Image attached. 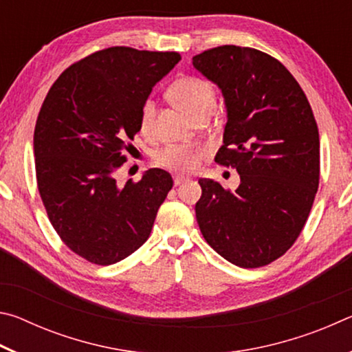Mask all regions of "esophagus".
Here are the masks:
<instances>
[{"instance_id": "obj_1", "label": "esophagus", "mask_w": 352, "mask_h": 352, "mask_svg": "<svg viewBox=\"0 0 352 352\" xmlns=\"http://www.w3.org/2000/svg\"><path fill=\"white\" fill-rule=\"evenodd\" d=\"M186 180H189V178L184 177V175H174V184H175V186H178V184L184 183Z\"/></svg>"}]
</instances>
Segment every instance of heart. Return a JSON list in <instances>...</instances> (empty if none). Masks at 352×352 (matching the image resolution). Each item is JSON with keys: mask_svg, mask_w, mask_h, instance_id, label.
<instances>
[{"mask_svg": "<svg viewBox=\"0 0 352 352\" xmlns=\"http://www.w3.org/2000/svg\"><path fill=\"white\" fill-rule=\"evenodd\" d=\"M170 98L189 113L195 116L199 111L214 105V91L210 82L200 77L188 76L175 80L169 88ZM155 115V104L152 99H147L141 109V129L147 132L151 129ZM205 148L195 144H169L157 155V162L163 168L180 172H190L197 168Z\"/></svg>", "mask_w": 352, "mask_h": 352, "instance_id": "obj_1", "label": "heart"}]
</instances>
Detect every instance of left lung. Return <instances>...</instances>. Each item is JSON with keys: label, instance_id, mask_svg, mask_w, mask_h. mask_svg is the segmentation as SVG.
<instances>
[{"label": "left lung", "instance_id": "left-lung-1", "mask_svg": "<svg viewBox=\"0 0 352 352\" xmlns=\"http://www.w3.org/2000/svg\"><path fill=\"white\" fill-rule=\"evenodd\" d=\"M192 65L225 99L216 163L241 177L236 190L200 178V231L231 264L264 267L294 245L317 194L320 138L311 104L281 62L253 47L217 46Z\"/></svg>", "mask_w": 352, "mask_h": 352}]
</instances>
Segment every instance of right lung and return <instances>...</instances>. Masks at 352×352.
I'll return each mask as SVG.
<instances>
[{
	"label": "right lung",
	"instance_id": "1",
	"mask_svg": "<svg viewBox=\"0 0 352 352\" xmlns=\"http://www.w3.org/2000/svg\"><path fill=\"white\" fill-rule=\"evenodd\" d=\"M178 52L113 46L76 62L52 83L34 132L41 201L71 252L110 265L148 236L172 177L148 169L140 182L116 183L124 153L141 130V109Z\"/></svg>",
	"mask_w": 352,
	"mask_h": 352
}]
</instances>
